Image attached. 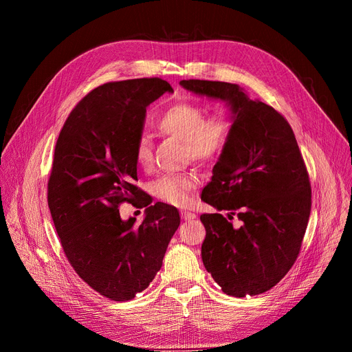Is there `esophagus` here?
Returning <instances> with one entry per match:
<instances>
[{"mask_svg": "<svg viewBox=\"0 0 352 352\" xmlns=\"http://www.w3.org/2000/svg\"><path fill=\"white\" fill-rule=\"evenodd\" d=\"M181 218H183L184 221H195L196 213L188 212V210H181Z\"/></svg>", "mask_w": 352, "mask_h": 352, "instance_id": "esophagus-1", "label": "esophagus"}]
</instances>
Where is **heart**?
<instances>
[{"mask_svg": "<svg viewBox=\"0 0 352 352\" xmlns=\"http://www.w3.org/2000/svg\"><path fill=\"white\" fill-rule=\"evenodd\" d=\"M155 127L162 134L184 140L191 160L206 162L218 156L230 135V121L222 112L205 117V109L190 102H179L166 108L155 120ZM134 160L139 166L152 164V146L146 138H139L134 146ZM196 186L191 174H166L151 184L152 195L168 205L186 206Z\"/></svg>", "mask_w": 352, "mask_h": 352, "instance_id": "obj_1", "label": "heart"}]
</instances>
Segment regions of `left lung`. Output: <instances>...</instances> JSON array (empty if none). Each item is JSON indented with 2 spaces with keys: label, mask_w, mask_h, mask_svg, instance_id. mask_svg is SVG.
<instances>
[{
  "label": "left lung",
  "mask_w": 352,
  "mask_h": 352,
  "mask_svg": "<svg viewBox=\"0 0 352 352\" xmlns=\"http://www.w3.org/2000/svg\"><path fill=\"white\" fill-rule=\"evenodd\" d=\"M188 92L225 102L231 129L201 200L218 210L206 228L201 260L222 291L258 296L288 274L311 210V187L296 135L279 112L234 83L181 80ZM236 212L234 229L219 213Z\"/></svg>",
  "instance_id": "1"
}]
</instances>
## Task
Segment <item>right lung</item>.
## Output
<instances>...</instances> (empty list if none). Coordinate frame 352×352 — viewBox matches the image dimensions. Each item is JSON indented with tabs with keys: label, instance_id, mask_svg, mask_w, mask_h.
<instances>
[{
	"label": "right lung",
	"instance_id": "obj_1",
	"mask_svg": "<svg viewBox=\"0 0 352 352\" xmlns=\"http://www.w3.org/2000/svg\"><path fill=\"white\" fill-rule=\"evenodd\" d=\"M166 92L174 90L156 77L102 85L72 111L56 140L48 183L56 234L77 275L114 301L149 287L179 226L177 208L149 206L134 186L146 108ZM122 201L146 208L140 226L119 217Z\"/></svg>",
	"mask_w": 352,
	"mask_h": 352
}]
</instances>
